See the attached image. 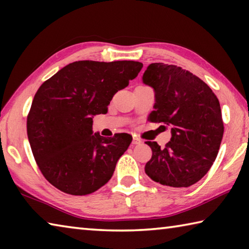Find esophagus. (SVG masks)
I'll return each instance as SVG.
<instances>
[{
    "label": "esophagus",
    "instance_id": "1",
    "mask_svg": "<svg viewBox=\"0 0 249 249\" xmlns=\"http://www.w3.org/2000/svg\"><path fill=\"white\" fill-rule=\"evenodd\" d=\"M142 140H140V138L138 137H133V145H140V144H142Z\"/></svg>",
    "mask_w": 249,
    "mask_h": 249
}]
</instances>
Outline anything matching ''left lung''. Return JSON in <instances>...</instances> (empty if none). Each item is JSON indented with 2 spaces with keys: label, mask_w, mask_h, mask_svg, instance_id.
<instances>
[{
  "label": "left lung",
  "mask_w": 249,
  "mask_h": 249,
  "mask_svg": "<svg viewBox=\"0 0 249 249\" xmlns=\"http://www.w3.org/2000/svg\"><path fill=\"white\" fill-rule=\"evenodd\" d=\"M142 82L155 91L148 120L171 127L163 149L146 142L153 156L145 172L167 187H190L208 174L220 149L224 125L218 99L199 77L174 65L150 64Z\"/></svg>",
  "instance_id": "left-lung-1"
}]
</instances>
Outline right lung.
Listing matches in <instances>:
<instances>
[{"instance_id":"1","label":"right lung","mask_w":249,"mask_h":249,"mask_svg":"<svg viewBox=\"0 0 249 249\" xmlns=\"http://www.w3.org/2000/svg\"><path fill=\"white\" fill-rule=\"evenodd\" d=\"M142 68V62L130 60L74 61L39 87L27 116V136L41 174L53 187L86 196L112 178L133 138L93 133V117L107 114L113 95Z\"/></svg>"}]
</instances>
